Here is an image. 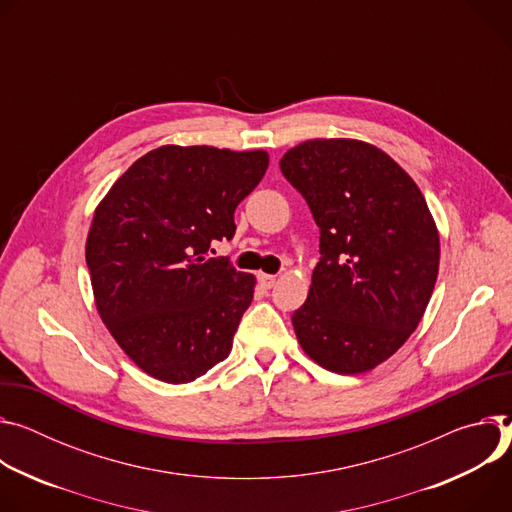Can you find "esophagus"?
Returning <instances> with one entry per match:
<instances>
[{
  "instance_id": "1",
  "label": "esophagus",
  "mask_w": 512,
  "mask_h": 512,
  "mask_svg": "<svg viewBox=\"0 0 512 512\" xmlns=\"http://www.w3.org/2000/svg\"><path fill=\"white\" fill-rule=\"evenodd\" d=\"M258 280H260V287H262V289H272L274 282H276V276H274V274H264V272H260V274H258Z\"/></svg>"
}]
</instances>
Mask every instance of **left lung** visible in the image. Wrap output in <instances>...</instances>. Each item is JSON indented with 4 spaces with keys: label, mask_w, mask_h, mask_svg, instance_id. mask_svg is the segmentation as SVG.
I'll use <instances>...</instances> for the list:
<instances>
[{
    "label": "left lung",
    "mask_w": 512,
    "mask_h": 512,
    "mask_svg": "<svg viewBox=\"0 0 512 512\" xmlns=\"http://www.w3.org/2000/svg\"><path fill=\"white\" fill-rule=\"evenodd\" d=\"M321 230L307 301L293 313L305 354L364 374L417 329L439 270V232L417 183L380 148L315 138L280 158Z\"/></svg>",
    "instance_id": "8db88e82"
}]
</instances>
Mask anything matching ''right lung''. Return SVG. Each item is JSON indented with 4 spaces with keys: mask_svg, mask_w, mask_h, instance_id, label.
I'll list each match as a JSON object with an SVG mask.
<instances>
[{
    "mask_svg": "<svg viewBox=\"0 0 512 512\" xmlns=\"http://www.w3.org/2000/svg\"><path fill=\"white\" fill-rule=\"evenodd\" d=\"M266 168L264 150L166 144L97 205L85 246L95 307L152 378L193 382L232 352L256 278L207 250L234 238V211Z\"/></svg>",
    "mask_w": 512,
    "mask_h": 512,
    "instance_id": "1",
    "label": "right lung"
}]
</instances>
